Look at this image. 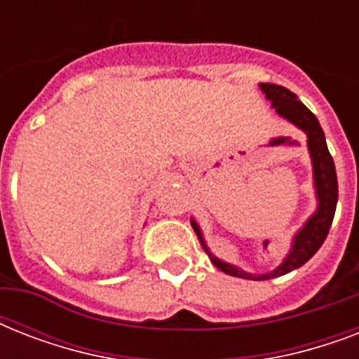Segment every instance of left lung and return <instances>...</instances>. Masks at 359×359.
Masks as SVG:
<instances>
[{
    "mask_svg": "<svg viewBox=\"0 0 359 359\" xmlns=\"http://www.w3.org/2000/svg\"><path fill=\"white\" fill-rule=\"evenodd\" d=\"M261 91L264 93V98L272 104L276 114L302 130L307 137V151L311 158L313 165V188H315V197H317V208L315 212L306 219V224L296 231L290 242L289 253L285 255L281 264L270 270V272L251 273L244 268L231 264L227 261H222L210 251V248L205 242L203 231L196 218H191V227L196 231L197 238L201 242L203 250L207 251L210 261L222 272L235 276V278L251 279V281H262V279H272L292 272L296 268L304 266L309 259L318 251V248L324 244V240L328 236V231L334 222L335 207H337V175H335L334 158L330 154L326 137L320 128V123L304 104L298 100L294 93H290L287 87L276 86V83H259Z\"/></svg>",
    "mask_w": 359,
    "mask_h": 359,
    "instance_id": "left-lung-1",
    "label": "left lung"
}]
</instances>
